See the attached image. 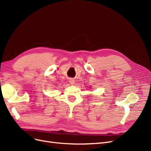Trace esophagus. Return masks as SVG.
I'll return each mask as SVG.
<instances>
[{
    "instance_id": "1",
    "label": "esophagus",
    "mask_w": 151,
    "mask_h": 151,
    "mask_svg": "<svg viewBox=\"0 0 151 151\" xmlns=\"http://www.w3.org/2000/svg\"><path fill=\"white\" fill-rule=\"evenodd\" d=\"M69 82H70V84H74L75 83H74V80H73V79H70V81H69Z\"/></svg>"
}]
</instances>
